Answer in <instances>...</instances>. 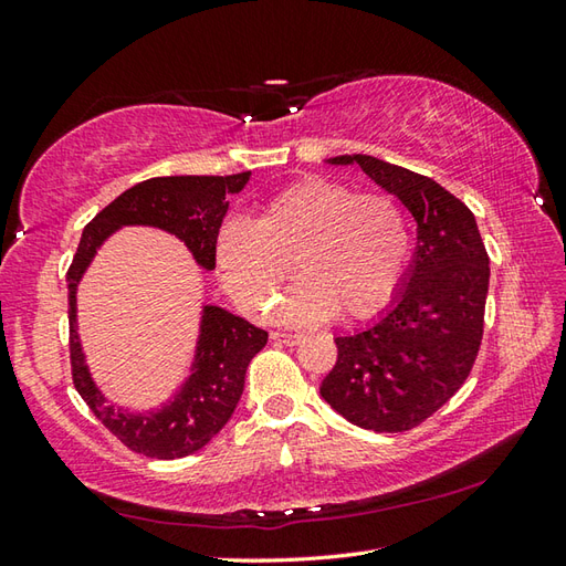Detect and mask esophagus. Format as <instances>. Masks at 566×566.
I'll list each match as a JSON object with an SVG mask.
<instances>
[{
    "mask_svg": "<svg viewBox=\"0 0 566 566\" xmlns=\"http://www.w3.org/2000/svg\"><path fill=\"white\" fill-rule=\"evenodd\" d=\"M270 338L274 343H280V345H296L298 340H302V335H298V333H280V331H274Z\"/></svg>",
    "mask_w": 566,
    "mask_h": 566,
    "instance_id": "esophagus-1",
    "label": "esophagus"
}]
</instances>
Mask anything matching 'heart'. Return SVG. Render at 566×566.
I'll return each mask as SVG.
<instances>
[{
  "label": "heart",
  "instance_id": "heart-1",
  "mask_svg": "<svg viewBox=\"0 0 566 566\" xmlns=\"http://www.w3.org/2000/svg\"><path fill=\"white\" fill-rule=\"evenodd\" d=\"M411 258V226L399 199L328 177L276 191L258 221H228L216 235V270L235 302L286 326H314L340 311L367 318L387 306ZM297 268L303 282L276 300ZM275 306L272 307L271 304Z\"/></svg>",
  "mask_w": 566,
  "mask_h": 566
}]
</instances>
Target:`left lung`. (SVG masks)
<instances>
[{
    "label": "left lung",
    "instance_id": "1",
    "mask_svg": "<svg viewBox=\"0 0 566 566\" xmlns=\"http://www.w3.org/2000/svg\"><path fill=\"white\" fill-rule=\"evenodd\" d=\"M399 199L416 221V250L389 306L338 335V363L321 396L350 423L403 432L448 403L482 345L489 255L474 213L436 179L371 155H335Z\"/></svg>",
    "mask_w": 566,
    "mask_h": 566
}]
</instances>
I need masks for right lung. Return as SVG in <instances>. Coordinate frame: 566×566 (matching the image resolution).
Instances as JSON below:
<instances>
[{
    "instance_id": "right-lung-1",
    "label": "right lung",
    "mask_w": 566,
    "mask_h": 566,
    "mask_svg": "<svg viewBox=\"0 0 566 566\" xmlns=\"http://www.w3.org/2000/svg\"><path fill=\"white\" fill-rule=\"evenodd\" d=\"M250 172L228 177H153L126 189L82 231L67 270L70 359L75 389L126 448L155 460H175L201 450L231 420L245 387L250 359L268 345V333L216 304L199 311V335L185 381L150 411L114 406L94 381L77 326V286L97 250L126 226L158 228L185 243L201 270H213L216 235L231 195L243 191Z\"/></svg>"
}]
</instances>
